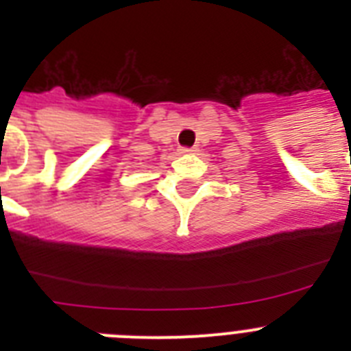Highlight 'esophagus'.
Returning a JSON list of instances; mask_svg holds the SVG:
<instances>
[{
    "label": "esophagus",
    "instance_id": "obj_1",
    "mask_svg": "<svg viewBox=\"0 0 351 351\" xmlns=\"http://www.w3.org/2000/svg\"><path fill=\"white\" fill-rule=\"evenodd\" d=\"M191 151H193V149H191V147H181V149H179V153H181V154L191 153Z\"/></svg>",
    "mask_w": 351,
    "mask_h": 351
}]
</instances>
